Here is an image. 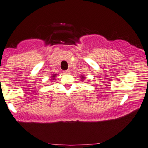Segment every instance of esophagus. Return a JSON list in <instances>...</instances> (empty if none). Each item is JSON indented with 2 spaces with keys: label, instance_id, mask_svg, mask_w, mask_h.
Segmentation results:
<instances>
[{
  "label": "esophagus",
  "instance_id": "esophagus-1",
  "mask_svg": "<svg viewBox=\"0 0 148 148\" xmlns=\"http://www.w3.org/2000/svg\"><path fill=\"white\" fill-rule=\"evenodd\" d=\"M64 73H65V74H70V73H71V70H70V69H67V70L64 71Z\"/></svg>",
  "mask_w": 148,
  "mask_h": 148
}]
</instances>
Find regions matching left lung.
<instances>
[{
    "mask_svg": "<svg viewBox=\"0 0 148 148\" xmlns=\"http://www.w3.org/2000/svg\"><path fill=\"white\" fill-rule=\"evenodd\" d=\"M81 79L82 80H83V81H85V77H84V76H81Z\"/></svg>",
    "mask_w": 148,
    "mask_h": 148,
    "instance_id": "left-lung-1",
    "label": "left lung"
}]
</instances>
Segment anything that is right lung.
I'll return each mask as SVG.
<instances>
[{
  "instance_id": "right-lung-1",
  "label": "right lung",
  "mask_w": 148,
  "mask_h": 148,
  "mask_svg": "<svg viewBox=\"0 0 148 148\" xmlns=\"http://www.w3.org/2000/svg\"><path fill=\"white\" fill-rule=\"evenodd\" d=\"M52 77H53V78H54V77H55V75H54V76H52ZM53 80H54V79H53Z\"/></svg>"
}]
</instances>
